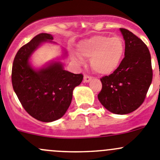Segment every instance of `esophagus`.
I'll return each mask as SVG.
<instances>
[{
    "label": "esophagus",
    "instance_id": "1",
    "mask_svg": "<svg viewBox=\"0 0 160 160\" xmlns=\"http://www.w3.org/2000/svg\"><path fill=\"white\" fill-rule=\"evenodd\" d=\"M91 80H92V77H89V76L84 75V77H83V82L84 83H89Z\"/></svg>",
    "mask_w": 160,
    "mask_h": 160
}]
</instances>
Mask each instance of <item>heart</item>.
I'll return each instance as SVG.
<instances>
[{
    "mask_svg": "<svg viewBox=\"0 0 160 160\" xmlns=\"http://www.w3.org/2000/svg\"><path fill=\"white\" fill-rule=\"evenodd\" d=\"M77 54L72 58L79 65L83 64V58L91 59L92 69L100 75L114 72L120 65L125 52L124 42L121 37L97 35L79 42Z\"/></svg>",
    "mask_w": 160,
    "mask_h": 160,
    "instance_id": "heart-1",
    "label": "heart"
}]
</instances>
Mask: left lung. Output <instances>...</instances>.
Returning a JSON list of instances; mask_svg holds the SVG:
<instances>
[{
  "label": "left lung",
  "mask_w": 160,
  "mask_h": 160,
  "mask_svg": "<svg viewBox=\"0 0 160 160\" xmlns=\"http://www.w3.org/2000/svg\"><path fill=\"white\" fill-rule=\"evenodd\" d=\"M125 58L110 76L100 79L102 88L98 98L113 114H127L144 102L152 80L151 55L144 42L124 28Z\"/></svg>",
  "instance_id": "8db88e82"
}]
</instances>
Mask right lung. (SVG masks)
Wrapping results in <instances>:
<instances>
[{
	"mask_svg": "<svg viewBox=\"0 0 160 160\" xmlns=\"http://www.w3.org/2000/svg\"><path fill=\"white\" fill-rule=\"evenodd\" d=\"M50 34L36 35L16 53L12 70V83L19 102L31 117L51 122L63 117L69 107L72 92L83 80L82 74L65 69L62 60L67 58L62 48L61 57L40 68L31 64V57L44 43L56 44Z\"/></svg>",
	"mask_w": 160,
	"mask_h": 160,
	"instance_id": "add662e5",
	"label": "right lung"
}]
</instances>
